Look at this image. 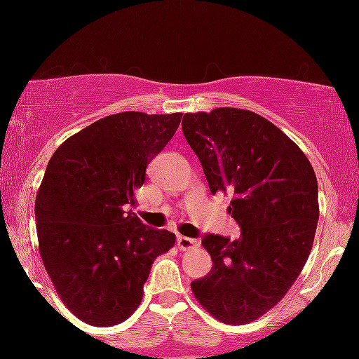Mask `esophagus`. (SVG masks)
Returning a JSON list of instances; mask_svg holds the SVG:
<instances>
[{"mask_svg":"<svg viewBox=\"0 0 359 359\" xmlns=\"http://www.w3.org/2000/svg\"><path fill=\"white\" fill-rule=\"evenodd\" d=\"M177 246H179V250L187 251V250H194V248H197V246H199V241L194 240V238L179 236V238H177Z\"/></svg>","mask_w":359,"mask_h":359,"instance_id":"1","label":"esophagus"}]
</instances>
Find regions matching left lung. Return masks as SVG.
I'll return each mask as SVG.
<instances>
[{
	"label": "left lung",
	"mask_w": 359,
	"mask_h": 359,
	"mask_svg": "<svg viewBox=\"0 0 359 359\" xmlns=\"http://www.w3.org/2000/svg\"><path fill=\"white\" fill-rule=\"evenodd\" d=\"M182 131L201 160L212 194H231L228 212L238 240L208 234V277L191 283L194 297L224 324H248L285 297L314 243L317 179L300 148L269 119L248 109L187 113Z\"/></svg>",
	"instance_id": "left-lung-1"
}]
</instances>
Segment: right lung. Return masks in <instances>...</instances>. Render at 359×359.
<instances>
[{
    "label": "right lung",
    "instance_id": "right-lung-1",
    "mask_svg": "<svg viewBox=\"0 0 359 359\" xmlns=\"http://www.w3.org/2000/svg\"><path fill=\"white\" fill-rule=\"evenodd\" d=\"M182 113L111 114L72 135L48 160L35 219L43 266L65 307L90 325H116L137 311L158 255L175 234L145 226L135 191Z\"/></svg>",
    "mask_w": 359,
    "mask_h": 359
}]
</instances>
